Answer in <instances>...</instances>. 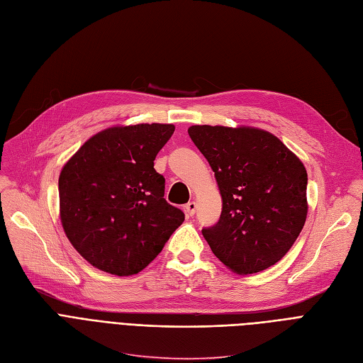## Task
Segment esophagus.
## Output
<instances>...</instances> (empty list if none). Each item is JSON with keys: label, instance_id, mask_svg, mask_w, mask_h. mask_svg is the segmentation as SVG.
I'll return each mask as SVG.
<instances>
[{"label": "esophagus", "instance_id": "34e87169", "mask_svg": "<svg viewBox=\"0 0 363 363\" xmlns=\"http://www.w3.org/2000/svg\"><path fill=\"white\" fill-rule=\"evenodd\" d=\"M185 213L186 217H193L196 213V202H189L185 205Z\"/></svg>", "mask_w": 363, "mask_h": 363}]
</instances>
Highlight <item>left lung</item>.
Returning <instances> with one entry per match:
<instances>
[{
    "instance_id": "1",
    "label": "left lung",
    "mask_w": 363,
    "mask_h": 363,
    "mask_svg": "<svg viewBox=\"0 0 363 363\" xmlns=\"http://www.w3.org/2000/svg\"><path fill=\"white\" fill-rule=\"evenodd\" d=\"M189 134L213 170L223 200L218 223L202 230L212 252L239 275L267 269L303 229V163L262 128L191 125Z\"/></svg>"
}]
</instances>
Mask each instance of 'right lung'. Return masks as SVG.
Segmentation results:
<instances>
[{"mask_svg": "<svg viewBox=\"0 0 363 363\" xmlns=\"http://www.w3.org/2000/svg\"><path fill=\"white\" fill-rule=\"evenodd\" d=\"M173 124L113 125L94 134L64 164L60 218L65 236L97 269L139 274L184 223L154 169Z\"/></svg>", "mask_w": 363, "mask_h": 363, "instance_id": "right-lung-1", "label": "right lung"}]
</instances>
